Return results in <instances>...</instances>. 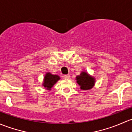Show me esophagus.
Returning a JSON list of instances; mask_svg holds the SVG:
<instances>
[{
	"label": "esophagus",
	"instance_id": "1",
	"mask_svg": "<svg viewBox=\"0 0 132 132\" xmlns=\"http://www.w3.org/2000/svg\"><path fill=\"white\" fill-rule=\"evenodd\" d=\"M63 78H64L65 79H69L70 78V75H69V74H67V75H64L63 76Z\"/></svg>",
	"mask_w": 132,
	"mask_h": 132
}]
</instances>
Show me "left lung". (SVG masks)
Wrapping results in <instances>:
<instances>
[{
    "label": "left lung",
    "mask_w": 132,
    "mask_h": 132,
    "mask_svg": "<svg viewBox=\"0 0 132 132\" xmlns=\"http://www.w3.org/2000/svg\"><path fill=\"white\" fill-rule=\"evenodd\" d=\"M76 81L80 86V88L83 90L92 89L95 82L94 77L89 75L86 72H82L80 75L76 76Z\"/></svg>",
    "instance_id": "obj_1"
}]
</instances>
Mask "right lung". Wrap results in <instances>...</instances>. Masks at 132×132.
Returning <instances> with one entry per match:
<instances>
[{
  "instance_id": "1",
  "label": "right lung",
  "mask_w": 132,
  "mask_h": 132,
  "mask_svg": "<svg viewBox=\"0 0 132 132\" xmlns=\"http://www.w3.org/2000/svg\"><path fill=\"white\" fill-rule=\"evenodd\" d=\"M60 79V77L57 75H53L51 73L47 72L44 76V82L43 86L48 90H50L53 86Z\"/></svg>"
}]
</instances>
